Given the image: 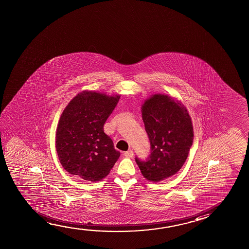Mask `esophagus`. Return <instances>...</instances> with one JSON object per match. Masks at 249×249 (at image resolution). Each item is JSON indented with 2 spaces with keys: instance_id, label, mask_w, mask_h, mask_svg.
I'll return each mask as SVG.
<instances>
[{
  "instance_id": "34e87169",
  "label": "esophagus",
  "mask_w": 249,
  "mask_h": 249,
  "mask_svg": "<svg viewBox=\"0 0 249 249\" xmlns=\"http://www.w3.org/2000/svg\"><path fill=\"white\" fill-rule=\"evenodd\" d=\"M124 156L126 157V158H132L133 156H134V152L132 151V150H129V151H127V152H124Z\"/></svg>"
}]
</instances>
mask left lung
<instances>
[{"instance_id":"8db88e82","label":"left lung","mask_w":249,"mask_h":249,"mask_svg":"<svg viewBox=\"0 0 249 249\" xmlns=\"http://www.w3.org/2000/svg\"><path fill=\"white\" fill-rule=\"evenodd\" d=\"M142 119L151 143L146 160L135 158L144 178L160 181L177 174L183 166L194 141L190 115L180 101L155 94L144 102Z\"/></svg>"}]
</instances>
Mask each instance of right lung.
Returning <instances> with one entry per match:
<instances>
[{
    "mask_svg": "<svg viewBox=\"0 0 249 249\" xmlns=\"http://www.w3.org/2000/svg\"><path fill=\"white\" fill-rule=\"evenodd\" d=\"M95 91H82L73 97L58 123L55 147L61 165L79 179L100 180L108 176L119 159L104 125L119 102Z\"/></svg>",
    "mask_w": 249,
    "mask_h": 249,
    "instance_id": "add662e5",
    "label": "right lung"
}]
</instances>
